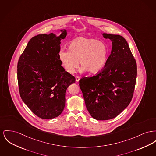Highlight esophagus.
I'll return each mask as SVG.
<instances>
[{
  "instance_id": "34e87169",
  "label": "esophagus",
  "mask_w": 156,
  "mask_h": 156,
  "mask_svg": "<svg viewBox=\"0 0 156 156\" xmlns=\"http://www.w3.org/2000/svg\"><path fill=\"white\" fill-rule=\"evenodd\" d=\"M80 78L79 76H76V77L75 78V80H76V82H78V81H80Z\"/></svg>"
}]
</instances>
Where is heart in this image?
<instances>
[{
    "label": "heart",
    "instance_id": "b5f03b06",
    "mask_svg": "<svg viewBox=\"0 0 156 156\" xmlns=\"http://www.w3.org/2000/svg\"><path fill=\"white\" fill-rule=\"evenodd\" d=\"M109 54L107 45L104 42L90 37H78L71 42L68 51L61 49L59 59L65 70L73 73L79 66L92 74L99 73L105 68Z\"/></svg>",
    "mask_w": 156,
    "mask_h": 156
}]
</instances>
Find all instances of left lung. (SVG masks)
I'll return each instance as SVG.
<instances>
[{"label":"left lung","instance_id":"1","mask_svg":"<svg viewBox=\"0 0 156 156\" xmlns=\"http://www.w3.org/2000/svg\"><path fill=\"white\" fill-rule=\"evenodd\" d=\"M112 42L104 69L83 77L80 87L92 117L108 120L117 117L132 100L137 78V63L126 40L119 35L102 34Z\"/></svg>","mask_w":156,"mask_h":156}]
</instances>
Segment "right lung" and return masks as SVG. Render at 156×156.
Returning a JSON list of instances; mask_svg holds the SVG:
<instances>
[{"mask_svg":"<svg viewBox=\"0 0 156 156\" xmlns=\"http://www.w3.org/2000/svg\"><path fill=\"white\" fill-rule=\"evenodd\" d=\"M53 34H40L30 39L18 62L17 76L20 96L38 117L51 119L64 109L67 88L75 82L65 71L59 59L61 39Z\"/></svg>","mask_w":156,"mask_h":156,"instance_id":"right-lung-1","label":"right lung"}]
</instances>
